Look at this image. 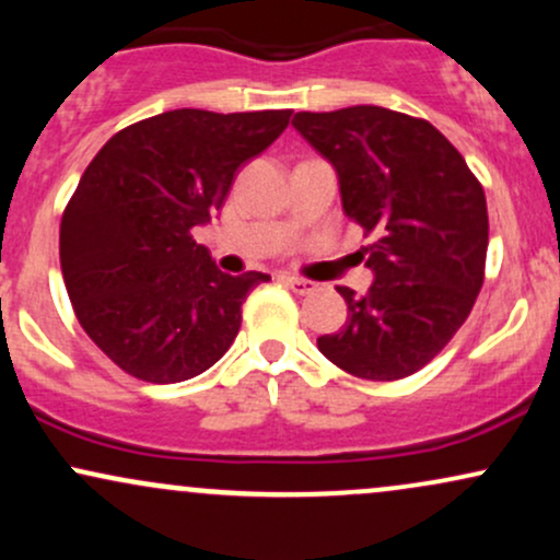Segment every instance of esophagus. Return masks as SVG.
<instances>
[{"instance_id":"esophagus-1","label":"esophagus","mask_w":560,"mask_h":560,"mask_svg":"<svg viewBox=\"0 0 560 560\" xmlns=\"http://www.w3.org/2000/svg\"><path fill=\"white\" fill-rule=\"evenodd\" d=\"M284 284L292 289V292H298V294H311V292H316V289H318L316 281L298 279V276H284Z\"/></svg>"}]
</instances>
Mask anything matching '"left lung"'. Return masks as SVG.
Returning <instances> with one entry per match:
<instances>
[{
  "mask_svg": "<svg viewBox=\"0 0 560 560\" xmlns=\"http://www.w3.org/2000/svg\"><path fill=\"white\" fill-rule=\"evenodd\" d=\"M292 126L337 168L345 215L374 236L363 298L337 287L347 324L318 350L358 378L395 382L445 350L485 284L487 199L464 155L423 118L376 105L298 113Z\"/></svg>",
  "mask_w": 560,
  "mask_h": 560,
  "instance_id": "obj_1",
  "label": "left lung"
}]
</instances>
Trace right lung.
Segmentation results:
<instances>
[{"mask_svg": "<svg viewBox=\"0 0 560 560\" xmlns=\"http://www.w3.org/2000/svg\"><path fill=\"white\" fill-rule=\"evenodd\" d=\"M292 110H171L126 126L83 171L60 221V266L89 339L128 376L176 384L221 361L242 302L271 276L218 271L191 229Z\"/></svg>", "mask_w": 560, "mask_h": 560, "instance_id": "add662e5", "label": "right lung"}]
</instances>
